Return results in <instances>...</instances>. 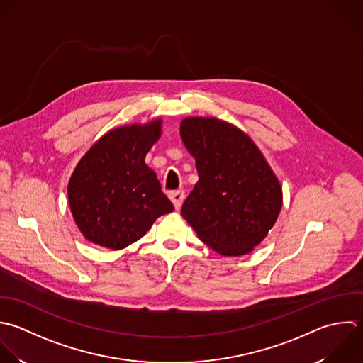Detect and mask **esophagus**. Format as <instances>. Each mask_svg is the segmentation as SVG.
Masks as SVG:
<instances>
[{
    "instance_id": "1",
    "label": "esophagus",
    "mask_w": 363,
    "mask_h": 363,
    "mask_svg": "<svg viewBox=\"0 0 363 363\" xmlns=\"http://www.w3.org/2000/svg\"><path fill=\"white\" fill-rule=\"evenodd\" d=\"M169 199L172 201L175 209L178 211L185 199V192L184 191H172V192H169Z\"/></svg>"
}]
</instances>
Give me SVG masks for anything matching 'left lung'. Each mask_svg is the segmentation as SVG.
<instances>
[{
  "mask_svg": "<svg viewBox=\"0 0 363 363\" xmlns=\"http://www.w3.org/2000/svg\"><path fill=\"white\" fill-rule=\"evenodd\" d=\"M179 133L199 175L182 205L184 219L216 253H252L281 211L283 189L274 171L255 141L225 120L186 117Z\"/></svg>",
  "mask_w": 363,
  "mask_h": 363,
  "instance_id": "8db88e82",
  "label": "left lung"
}]
</instances>
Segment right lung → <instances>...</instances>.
<instances>
[{"label":"right lung","mask_w":363,"mask_h":363,"mask_svg":"<svg viewBox=\"0 0 363 363\" xmlns=\"http://www.w3.org/2000/svg\"><path fill=\"white\" fill-rule=\"evenodd\" d=\"M162 134V120L121 125L80 158L67 184L72 216L91 243L121 250L141 239L174 205L145 155Z\"/></svg>","instance_id":"1"}]
</instances>
